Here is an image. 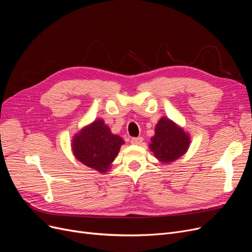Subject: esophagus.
<instances>
[{
  "label": "esophagus",
  "mask_w": 252,
  "mask_h": 252,
  "mask_svg": "<svg viewBox=\"0 0 252 252\" xmlns=\"http://www.w3.org/2000/svg\"><path fill=\"white\" fill-rule=\"evenodd\" d=\"M142 142H143V138L142 137H135L130 139V143L135 144V145H140Z\"/></svg>",
  "instance_id": "34e87169"
}]
</instances>
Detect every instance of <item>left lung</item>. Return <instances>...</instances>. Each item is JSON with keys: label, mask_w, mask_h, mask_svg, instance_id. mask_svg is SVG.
<instances>
[{"label": "left lung", "mask_w": 252, "mask_h": 252, "mask_svg": "<svg viewBox=\"0 0 252 252\" xmlns=\"http://www.w3.org/2000/svg\"><path fill=\"white\" fill-rule=\"evenodd\" d=\"M151 141L150 150L162 162H171L183 156L189 144V138L184 130L166 117L158 123Z\"/></svg>", "instance_id": "8db88e82"}]
</instances>
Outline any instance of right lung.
<instances>
[{"mask_svg": "<svg viewBox=\"0 0 252 252\" xmlns=\"http://www.w3.org/2000/svg\"><path fill=\"white\" fill-rule=\"evenodd\" d=\"M125 143L117 135H112L103 120H95L73 139L74 155L83 165L99 172H106Z\"/></svg>", "mask_w": 252, "mask_h": 252, "instance_id": "1", "label": "right lung"}]
</instances>
